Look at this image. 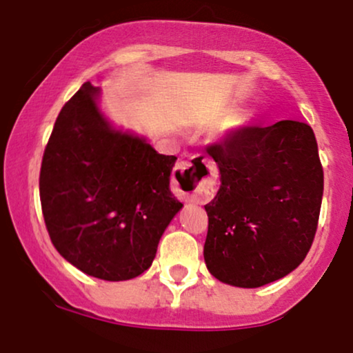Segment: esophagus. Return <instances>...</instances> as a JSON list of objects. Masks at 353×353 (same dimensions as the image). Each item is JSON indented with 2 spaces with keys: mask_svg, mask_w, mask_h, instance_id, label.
Here are the masks:
<instances>
[{
  "mask_svg": "<svg viewBox=\"0 0 353 353\" xmlns=\"http://www.w3.org/2000/svg\"><path fill=\"white\" fill-rule=\"evenodd\" d=\"M216 176V167L210 160L201 157H191L177 163L172 174V183L176 193L188 201L206 203L215 194L213 177Z\"/></svg>",
  "mask_w": 353,
  "mask_h": 353,
  "instance_id": "obj_1",
  "label": "esophagus"
}]
</instances>
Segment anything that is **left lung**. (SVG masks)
Returning a JSON list of instances; mask_svg holds the SVG:
<instances>
[{"label": "left lung", "instance_id": "obj_1", "mask_svg": "<svg viewBox=\"0 0 353 353\" xmlns=\"http://www.w3.org/2000/svg\"><path fill=\"white\" fill-rule=\"evenodd\" d=\"M220 172L208 213L205 263L222 283L256 288L294 272L311 249L323 167L309 124L243 128L208 148Z\"/></svg>", "mask_w": 353, "mask_h": 353}]
</instances>
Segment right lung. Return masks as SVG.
Wrapping results in <instances>:
<instances>
[{"label":"right lung","mask_w":353,"mask_h":353,"mask_svg":"<svg viewBox=\"0 0 353 353\" xmlns=\"http://www.w3.org/2000/svg\"><path fill=\"white\" fill-rule=\"evenodd\" d=\"M90 81L56 119L41 167L49 237L87 275L123 282L152 266L160 237L183 203L170 191L177 157L116 126Z\"/></svg>","instance_id":"add662e5"}]
</instances>
